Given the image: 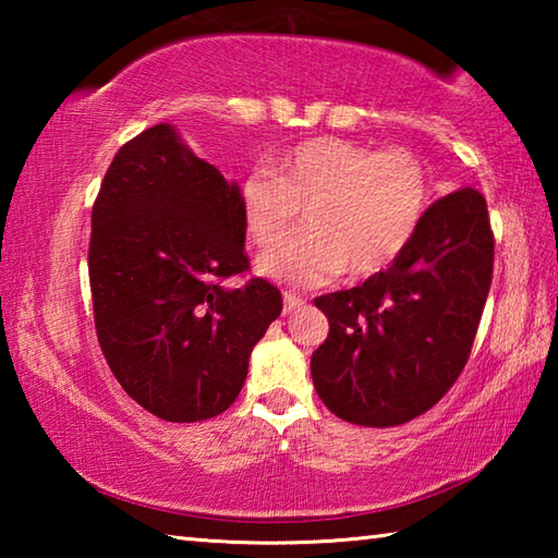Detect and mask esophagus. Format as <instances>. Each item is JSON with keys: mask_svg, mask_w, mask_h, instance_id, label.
<instances>
[{"mask_svg": "<svg viewBox=\"0 0 558 558\" xmlns=\"http://www.w3.org/2000/svg\"><path fill=\"white\" fill-rule=\"evenodd\" d=\"M282 302H286V315L295 313V310H300L302 305H305V300H302L300 295H295V292H282Z\"/></svg>", "mask_w": 558, "mask_h": 558, "instance_id": "34e87169", "label": "esophagus"}]
</instances>
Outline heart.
Returning a JSON list of instances; mask_svg holds the SVG:
<instances>
[{
	"instance_id": "1",
	"label": "heart",
	"mask_w": 558,
	"mask_h": 558,
	"mask_svg": "<svg viewBox=\"0 0 558 558\" xmlns=\"http://www.w3.org/2000/svg\"><path fill=\"white\" fill-rule=\"evenodd\" d=\"M430 202L423 157L339 137L307 140L288 149L272 174L251 172L239 186L243 226L258 245L278 243L305 209L307 231L258 258L263 276L295 288L391 266L426 223Z\"/></svg>"
}]
</instances>
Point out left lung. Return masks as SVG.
Here are the masks:
<instances>
[{
	"label": "left lung",
	"mask_w": 558,
	"mask_h": 558,
	"mask_svg": "<svg viewBox=\"0 0 558 558\" xmlns=\"http://www.w3.org/2000/svg\"><path fill=\"white\" fill-rule=\"evenodd\" d=\"M493 260L485 196L465 186L430 204L389 268L317 298L329 335L310 369L327 409L369 428L401 426L433 409L465 369Z\"/></svg>",
	"instance_id": "obj_1"
}]
</instances>
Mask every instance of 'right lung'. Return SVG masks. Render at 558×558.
<instances>
[{"label":"right lung","mask_w":558,"mask_h":558,"mask_svg":"<svg viewBox=\"0 0 558 558\" xmlns=\"http://www.w3.org/2000/svg\"><path fill=\"white\" fill-rule=\"evenodd\" d=\"M90 223L96 332L122 389L162 421L223 413L282 310L268 280L226 286L251 268L239 184L159 122L118 149Z\"/></svg>","instance_id":"1"}]
</instances>
